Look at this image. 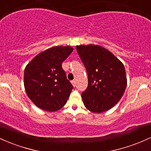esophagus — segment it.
<instances>
[{"label":"esophagus","instance_id":"esophagus-1","mask_svg":"<svg viewBox=\"0 0 151 151\" xmlns=\"http://www.w3.org/2000/svg\"><path fill=\"white\" fill-rule=\"evenodd\" d=\"M71 83H72L73 86H74V87H75V86H76V81H71Z\"/></svg>","mask_w":151,"mask_h":151}]
</instances>
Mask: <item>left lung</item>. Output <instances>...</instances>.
<instances>
[{
    "instance_id": "8db88e82",
    "label": "left lung",
    "mask_w": 151,
    "mask_h": 151,
    "mask_svg": "<svg viewBox=\"0 0 151 151\" xmlns=\"http://www.w3.org/2000/svg\"><path fill=\"white\" fill-rule=\"evenodd\" d=\"M88 73V88L83 92L84 106L95 113L111 109L121 100L127 86L125 67L111 51L98 45H76Z\"/></svg>"
}]
</instances>
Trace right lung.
<instances>
[{
	"label": "right lung",
	"mask_w": 151,
	"mask_h": 151,
	"mask_svg": "<svg viewBox=\"0 0 151 151\" xmlns=\"http://www.w3.org/2000/svg\"><path fill=\"white\" fill-rule=\"evenodd\" d=\"M73 50L69 45L51 47L38 54L25 66V92L38 108L54 112L65 105L73 87L62 68V63Z\"/></svg>",
	"instance_id": "obj_1"
}]
</instances>
